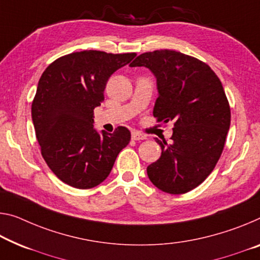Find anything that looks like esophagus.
<instances>
[{"mask_svg": "<svg viewBox=\"0 0 260 260\" xmlns=\"http://www.w3.org/2000/svg\"><path fill=\"white\" fill-rule=\"evenodd\" d=\"M131 137H133L134 141H143V139H146L147 138V136L144 135V134L138 133V131H134L133 135H131Z\"/></svg>", "mask_w": 260, "mask_h": 260, "instance_id": "1", "label": "esophagus"}]
</instances>
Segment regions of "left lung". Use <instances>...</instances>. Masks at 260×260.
Segmentation results:
<instances>
[{
	"label": "left lung",
	"mask_w": 260,
	"mask_h": 260,
	"mask_svg": "<svg viewBox=\"0 0 260 260\" xmlns=\"http://www.w3.org/2000/svg\"><path fill=\"white\" fill-rule=\"evenodd\" d=\"M130 66L154 74L153 116L174 124L171 143L155 138L161 155L147 166L149 179L165 193H187L206 180L224 149L231 114L222 83L206 62L174 50L145 52Z\"/></svg>",
	"instance_id": "left-lung-1"
}]
</instances>
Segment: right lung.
I'll return each mask as SVG.
<instances>
[{"label": "right lung", "mask_w": 260, "mask_h": 260, "mask_svg": "<svg viewBox=\"0 0 260 260\" xmlns=\"http://www.w3.org/2000/svg\"><path fill=\"white\" fill-rule=\"evenodd\" d=\"M136 57L131 53L81 51L62 55L43 72L31 106L36 137L50 170L79 189L98 186L109 175L131 134L94 129V109L105 101L114 72Z\"/></svg>", "instance_id": "1"}]
</instances>
